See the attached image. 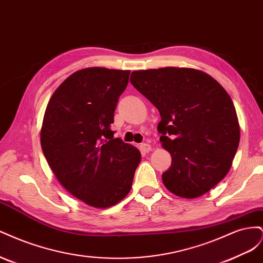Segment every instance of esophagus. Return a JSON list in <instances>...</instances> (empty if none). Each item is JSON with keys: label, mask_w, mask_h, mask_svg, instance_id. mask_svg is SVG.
I'll list each match as a JSON object with an SVG mask.
<instances>
[{"label": "esophagus", "mask_w": 263, "mask_h": 263, "mask_svg": "<svg viewBox=\"0 0 263 263\" xmlns=\"http://www.w3.org/2000/svg\"><path fill=\"white\" fill-rule=\"evenodd\" d=\"M139 149H140V151L141 153H149V151L151 150V146L150 145H148V144H141L140 146H139Z\"/></svg>", "instance_id": "34e87169"}]
</instances>
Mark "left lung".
I'll return each instance as SVG.
<instances>
[{
  "instance_id": "1",
  "label": "left lung",
  "mask_w": 263,
  "mask_h": 263,
  "mask_svg": "<svg viewBox=\"0 0 263 263\" xmlns=\"http://www.w3.org/2000/svg\"><path fill=\"white\" fill-rule=\"evenodd\" d=\"M130 83L158 108L162 147L172 157L162 173L170 192L198 197L225 178L240 139L234 103L215 79L189 68L134 71Z\"/></svg>"
}]
</instances>
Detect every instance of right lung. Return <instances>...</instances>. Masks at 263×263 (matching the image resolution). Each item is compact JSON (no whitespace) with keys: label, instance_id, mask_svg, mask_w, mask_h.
I'll return each mask as SVG.
<instances>
[{"label":"right lung","instance_id":"add662e5","mask_svg":"<svg viewBox=\"0 0 263 263\" xmlns=\"http://www.w3.org/2000/svg\"><path fill=\"white\" fill-rule=\"evenodd\" d=\"M129 73L79 70L54 91L45 112L41 142L49 166L63 187L93 208L122 201L140 162L139 150L110 129Z\"/></svg>","mask_w":263,"mask_h":263}]
</instances>
